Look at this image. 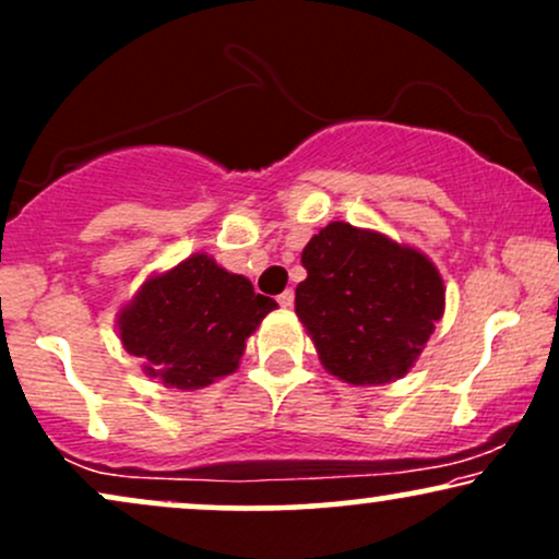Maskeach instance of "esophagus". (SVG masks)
Wrapping results in <instances>:
<instances>
[{"label":"esophagus","instance_id":"obj_1","mask_svg":"<svg viewBox=\"0 0 559 559\" xmlns=\"http://www.w3.org/2000/svg\"><path fill=\"white\" fill-rule=\"evenodd\" d=\"M278 305L286 307V310L294 305V292H292V288H286L284 294H278Z\"/></svg>","mask_w":559,"mask_h":559}]
</instances>
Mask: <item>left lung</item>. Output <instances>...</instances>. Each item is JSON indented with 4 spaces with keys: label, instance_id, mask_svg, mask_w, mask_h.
Masks as SVG:
<instances>
[{
    "label": "left lung",
    "instance_id": "8db88e82",
    "mask_svg": "<svg viewBox=\"0 0 559 559\" xmlns=\"http://www.w3.org/2000/svg\"><path fill=\"white\" fill-rule=\"evenodd\" d=\"M301 320L320 362L352 386L407 376L444 316V281L426 254L333 221L301 252Z\"/></svg>",
    "mask_w": 559,
    "mask_h": 559
}]
</instances>
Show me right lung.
I'll return each instance as SVG.
<instances>
[{
	"instance_id": "1",
	"label": "right lung",
	"mask_w": 559,
	"mask_h": 559,
	"mask_svg": "<svg viewBox=\"0 0 559 559\" xmlns=\"http://www.w3.org/2000/svg\"><path fill=\"white\" fill-rule=\"evenodd\" d=\"M275 307V299L254 294L249 278L207 254H191L141 284L120 310L118 333L146 376L191 391L234 373L247 338Z\"/></svg>"
}]
</instances>
